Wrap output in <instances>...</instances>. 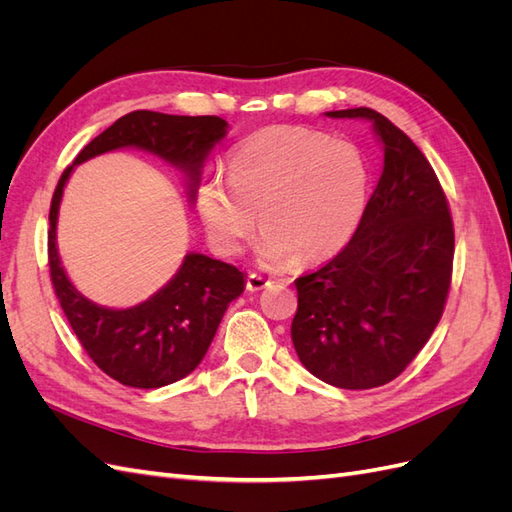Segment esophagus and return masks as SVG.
Listing matches in <instances>:
<instances>
[{
  "instance_id": "1",
  "label": "esophagus",
  "mask_w": 512,
  "mask_h": 512,
  "mask_svg": "<svg viewBox=\"0 0 512 512\" xmlns=\"http://www.w3.org/2000/svg\"><path fill=\"white\" fill-rule=\"evenodd\" d=\"M247 290H252V292H256V290H262V288H267V286H271V280L269 277H265V275H260V273H250L247 275Z\"/></svg>"
}]
</instances>
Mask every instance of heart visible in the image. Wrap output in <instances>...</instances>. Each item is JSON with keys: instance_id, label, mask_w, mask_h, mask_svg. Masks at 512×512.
<instances>
[{"instance_id": "b5f03b06", "label": "heart", "mask_w": 512, "mask_h": 512, "mask_svg": "<svg viewBox=\"0 0 512 512\" xmlns=\"http://www.w3.org/2000/svg\"><path fill=\"white\" fill-rule=\"evenodd\" d=\"M367 185V164L354 143L301 126H273L232 151L228 177L215 173L200 183L196 205L224 254L243 250L258 211L262 260L316 262L354 235Z\"/></svg>"}]
</instances>
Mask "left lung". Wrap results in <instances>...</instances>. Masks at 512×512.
<instances>
[{
    "label": "left lung",
    "mask_w": 512,
    "mask_h": 512,
    "mask_svg": "<svg viewBox=\"0 0 512 512\" xmlns=\"http://www.w3.org/2000/svg\"><path fill=\"white\" fill-rule=\"evenodd\" d=\"M327 115L374 123L384 168L344 250L294 280L290 335L322 382L376 389L395 380L438 327L453 277V218L431 164L395 123L365 106Z\"/></svg>",
    "instance_id": "1"
}]
</instances>
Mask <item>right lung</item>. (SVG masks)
<instances>
[{"label":"right lung","mask_w":512,"mask_h":512,"mask_svg":"<svg viewBox=\"0 0 512 512\" xmlns=\"http://www.w3.org/2000/svg\"><path fill=\"white\" fill-rule=\"evenodd\" d=\"M228 123L215 115H164L134 111L117 119L81 149L61 173L49 211V269L55 294L81 346L106 376L132 389H160L185 378L213 342L230 301L245 288L243 273L222 260L188 254L162 290L141 305L108 309L85 299L66 277L55 245L57 211L76 164L119 147L156 153L181 168L196 192L200 170Z\"/></svg>","instance_id":"obj_1"}]
</instances>
